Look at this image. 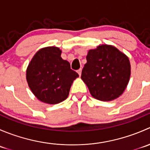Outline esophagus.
Here are the masks:
<instances>
[{
	"mask_svg": "<svg viewBox=\"0 0 150 150\" xmlns=\"http://www.w3.org/2000/svg\"><path fill=\"white\" fill-rule=\"evenodd\" d=\"M81 72H82V69H78V70H77V72H78V75H80V76H81Z\"/></svg>",
	"mask_w": 150,
	"mask_h": 150,
	"instance_id": "obj_1",
	"label": "esophagus"
}]
</instances>
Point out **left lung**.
<instances>
[{
    "label": "left lung",
    "mask_w": 150,
    "mask_h": 150,
    "mask_svg": "<svg viewBox=\"0 0 150 150\" xmlns=\"http://www.w3.org/2000/svg\"><path fill=\"white\" fill-rule=\"evenodd\" d=\"M81 78L91 94L100 101H112L123 93L129 81L128 57L114 46L101 45L86 56Z\"/></svg>",
    "instance_id": "1"
}]
</instances>
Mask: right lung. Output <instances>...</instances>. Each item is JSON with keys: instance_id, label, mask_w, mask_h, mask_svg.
<instances>
[{"instance_id": "right-lung-1", "label": "right lung", "mask_w": 150, "mask_h": 150, "mask_svg": "<svg viewBox=\"0 0 150 150\" xmlns=\"http://www.w3.org/2000/svg\"><path fill=\"white\" fill-rule=\"evenodd\" d=\"M61 50L46 47L39 50L29 64L27 81L35 96L50 104L67 98L72 82L79 77L70 64L61 57Z\"/></svg>"}]
</instances>
